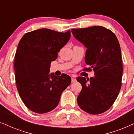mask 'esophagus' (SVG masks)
<instances>
[{"label":"esophagus","instance_id":"esophagus-1","mask_svg":"<svg viewBox=\"0 0 134 134\" xmlns=\"http://www.w3.org/2000/svg\"><path fill=\"white\" fill-rule=\"evenodd\" d=\"M76 79H75V78H74V77L71 78V82H76Z\"/></svg>","mask_w":134,"mask_h":134}]
</instances>
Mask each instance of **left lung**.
<instances>
[{
  "label": "left lung",
  "instance_id": "1",
  "mask_svg": "<svg viewBox=\"0 0 134 134\" xmlns=\"http://www.w3.org/2000/svg\"><path fill=\"white\" fill-rule=\"evenodd\" d=\"M73 35L87 47L85 61L94 72L90 79L78 77L82 90L77 99L80 109L92 115L113 105L121 87L122 62L120 44L112 31L102 26L73 29Z\"/></svg>",
  "mask_w": 134,
  "mask_h": 134
}]
</instances>
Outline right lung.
<instances>
[{
	"mask_svg": "<svg viewBox=\"0 0 134 134\" xmlns=\"http://www.w3.org/2000/svg\"><path fill=\"white\" fill-rule=\"evenodd\" d=\"M70 37V30L62 33L41 29L26 33L20 40L14 57L16 87L31 111L45 113L52 110L71 83L68 75L49 74L51 62Z\"/></svg>",
	"mask_w": 134,
	"mask_h": 134,
	"instance_id": "add662e5",
	"label": "right lung"
}]
</instances>
